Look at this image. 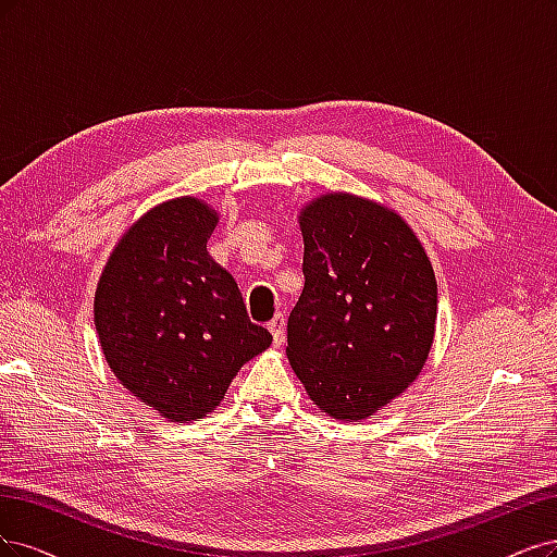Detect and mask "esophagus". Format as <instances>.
<instances>
[{
  "label": "esophagus",
  "instance_id": "34e87169",
  "mask_svg": "<svg viewBox=\"0 0 557 557\" xmlns=\"http://www.w3.org/2000/svg\"><path fill=\"white\" fill-rule=\"evenodd\" d=\"M268 331L273 333V343L280 347L284 343V314H275L268 321Z\"/></svg>",
  "mask_w": 557,
  "mask_h": 557
}]
</instances>
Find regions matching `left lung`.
Instances as JSON below:
<instances>
[{"label": "left lung", "instance_id": "1", "mask_svg": "<svg viewBox=\"0 0 557 557\" xmlns=\"http://www.w3.org/2000/svg\"><path fill=\"white\" fill-rule=\"evenodd\" d=\"M305 286L286 356L326 414L372 417L417 380L435 335L437 280L396 212L326 194L300 214Z\"/></svg>", "mask_w": 557, "mask_h": 557}]
</instances>
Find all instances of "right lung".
<instances>
[{
  "instance_id": "1",
  "label": "right lung",
  "mask_w": 557,
  "mask_h": 557,
  "mask_svg": "<svg viewBox=\"0 0 557 557\" xmlns=\"http://www.w3.org/2000/svg\"><path fill=\"white\" fill-rule=\"evenodd\" d=\"M214 224L218 212L191 196L152 208L115 247L95 296L99 343L122 386L181 423L218 407L273 343L208 255Z\"/></svg>"
}]
</instances>
